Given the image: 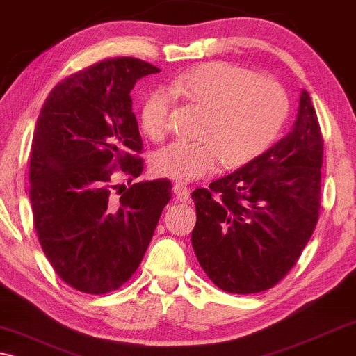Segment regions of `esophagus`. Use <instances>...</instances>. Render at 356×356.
<instances>
[{
  "label": "esophagus",
  "mask_w": 356,
  "mask_h": 356,
  "mask_svg": "<svg viewBox=\"0 0 356 356\" xmlns=\"http://www.w3.org/2000/svg\"><path fill=\"white\" fill-rule=\"evenodd\" d=\"M173 193L179 202H189L191 196H189V188L184 183H175Z\"/></svg>",
  "instance_id": "34e87169"
}]
</instances>
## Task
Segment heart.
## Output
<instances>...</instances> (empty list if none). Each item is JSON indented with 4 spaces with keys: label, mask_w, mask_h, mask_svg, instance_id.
I'll list each match as a JSON object with an SVG mask.
<instances>
[{
    "label": "heart",
    "mask_w": 356,
    "mask_h": 356,
    "mask_svg": "<svg viewBox=\"0 0 356 356\" xmlns=\"http://www.w3.org/2000/svg\"><path fill=\"white\" fill-rule=\"evenodd\" d=\"M168 90L206 110L197 140H177L152 157L155 173L178 181L206 177L222 163L236 168L256 160L270 147L289 115V97L279 82L232 63H206L181 72ZM139 123L147 138L165 139L170 100L163 89L145 95Z\"/></svg>",
    "instance_id": "obj_1"
}]
</instances>
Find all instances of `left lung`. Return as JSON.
Wrapping results in <instances>:
<instances>
[{
    "label": "left lung",
    "instance_id": "1",
    "mask_svg": "<svg viewBox=\"0 0 356 356\" xmlns=\"http://www.w3.org/2000/svg\"><path fill=\"white\" fill-rule=\"evenodd\" d=\"M323 133L306 90L285 138L236 172L193 191L199 264L218 289L248 295L279 284L300 259L321 209Z\"/></svg>",
    "mask_w": 356,
    "mask_h": 356
}]
</instances>
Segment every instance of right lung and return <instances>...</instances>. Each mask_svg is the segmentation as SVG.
<instances>
[{
  "label": "right lung",
  "mask_w": 356,
  "mask_h": 356,
  "mask_svg": "<svg viewBox=\"0 0 356 356\" xmlns=\"http://www.w3.org/2000/svg\"><path fill=\"white\" fill-rule=\"evenodd\" d=\"M159 71L138 58H108L61 81L38 115L29 167L33 225L56 274L84 293H108L133 277L172 199L167 178L113 194L118 175L131 183L144 170L129 92Z\"/></svg>",
  "instance_id": "obj_1"
}]
</instances>
